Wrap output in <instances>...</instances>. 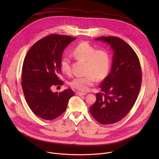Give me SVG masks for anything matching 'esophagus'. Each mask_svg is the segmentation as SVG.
Segmentation results:
<instances>
[{
	"instance_id": "esophagus-1",
	"label": "esophagus",
	"mask_w": 159,
	"mask_h": 159,
	"mask_svg": "<svg viewBox=\"0 0 159 159\" xmlns=\"http://www.w3.org/2000/svg\"><path fill=\"white\" fill-rule=\"evenodd\" d=\"M75 94H76L77 96H85V95H86L87 94H86V93H81V92H77V93H75Z\"/></svg>"
}]
</instances>
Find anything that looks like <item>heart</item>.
Returning <instances> with one entry per match:
<instances>
[{
  "mask_svg": "<svg viewBox=\"0 0 159 159\" xmlns=\"http://www.w3.org/2000/svg\"><path fill=\"white\" fill-rule=\"evenodd\" d=\"M72 55L77 59L86 62L85 74L84 77H78L72 80L70 86L78 91L87 92L93 87L96 80L104 79L111 66V55L106 49H98L88 42L79 43L71 51ZM60 69L63 73L69 75L71 73L70 59L64 56L60 60Z\"/></svg>",
  "mask_w": 159,
  "mask_h": 159,
  "instance_id": "obj_1",
  "label": "heart"
}]
</instances>
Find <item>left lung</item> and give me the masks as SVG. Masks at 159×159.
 Returning <instances> with one entry per match:
<instances>
[{"mask_svg":"<svg viewBox=\"0 0 159 159\" xmlns=\"http://www.w3.org/2000/svg\"><path fill=\"white\" fill-rule=\"evenodd\" d=\"M95 39L109 43L115 53L111 72L101 82V92L96 93L90 112L99 123L110 125L125 118L137 101L142 69L137 53L120 38L102 36Z\"/></svg>","mask_w":159,"mask_h":159,"instance_id":"1","label":"left lung"}]
</instances>
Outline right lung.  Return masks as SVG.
<instances>
[{
    "instance_id": "1",
    "label": "right lung",
    "mask_w": 159,
    "mask_h": 159,
    "mask_svg": "<svg viewBox=\"0 0 159 159\" xmlns=\"http://www.w3.org/2000/svg\"><path fill=\"white\" fill-rule=\"evenodd\" d=\"M76 38L52 34L36 42L28 52L22 70L21 85L26 102L38 117L56 119L65 111L74 96L71 89L53 93V85H63L59 79L60 60L65 47Z\"/></svg>"
}]
</instances>
